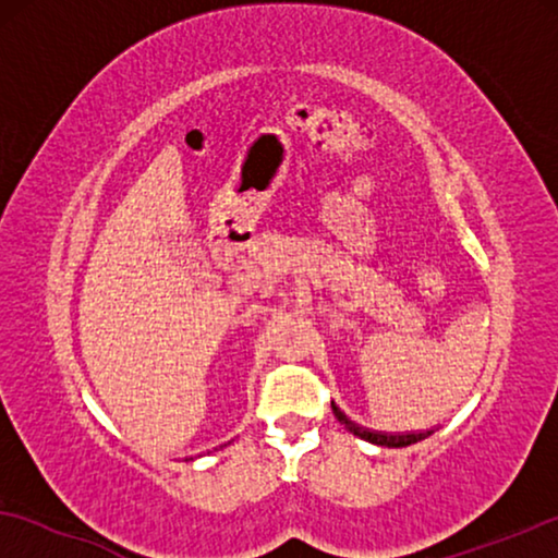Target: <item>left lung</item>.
Listing matches in <instances>:
<instances>
[{
	"mask_svg": "<svg viewBox=\"0 0 558 558\" xmlns=\"http://www.w3.org/2000/svg\"><path fill=\"white\" fill-rule=\"evenodd\" d=\"M332 414H335V418H338L342 426H345L350 434H355V437H361V439L371 441V445H378V447H391V449L409 447V445H416V441L426 439L432 434V432H418V434H380V432H368V429H363V426H357V424L350 422V418L342 414L338 407H335V401H332Z\"/></svg>",
	"mask_w": 558,
	"mask_h": 558,
	"instance_id": "left-lung-1",
	"label": "left lung"
}]
</instances>
